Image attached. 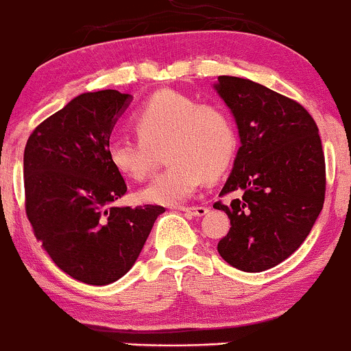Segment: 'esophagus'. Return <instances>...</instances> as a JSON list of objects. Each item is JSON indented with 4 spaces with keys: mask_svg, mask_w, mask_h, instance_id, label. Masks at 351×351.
I'll return each mask as SVG.
<instances>
[{
    "mask_svg": "<svg viewBox=\"0 0 351 351\" xmlns=\"http://www.w3.org/2000/svg\"><path fill=\"white\" fill-rule=\"evenodd\" d=\"M180 211L188 213V215H191V216H204V215H208L209 209L204 206H184V208H180Z\"/></svg>",
    "mask_w": 351,
    "mask_h": 351,
    "instance_id": "obj_1",
    "label": "esophagus"
}]
</instances>
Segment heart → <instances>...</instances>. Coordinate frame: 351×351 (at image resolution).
Here are the masks:
<instances>
[{"instance_id": "heart-1", "label": "heart", "mask_w": 351, "mask_h": 351, "mask_svg": "<svg viewBox=\"0 0 351 351\" xmlns=\"http://www.w3.org/2000/svg\"><path fill=\"white\" fill-rule=\"evenodd\" d=\"M138 136H117L107 147L108 162L127 178L142 181L165 143L170 167L138 193L145 203L176 206L191 198L203 180H215L231 163L236 135L221 107L175 90L156 92L134 117Z\"/></svg>"}]
</instances>
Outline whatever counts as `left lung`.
<instances>
[{
	"instance_id": "obj_1",
	"label": "left lung",
	"mask_w": 351,
	"mask_h": 351,
	"mask_svg": "<svg viewBox=\"0 0 351 351\" xmlns=\"http://www.w3.org/2000/svg\"><path fill=\"white\" fill-rule=\"evenodd\" d=\"M216 92L234 117L241 147L215 203L231 219L219 256L244 272H263L292 256L312 231L325 199V156L317 123L295 100L249 79L219 75Z\"/></svg>"
}]
</instances>
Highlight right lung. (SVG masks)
<instances>
[{
	"label": "right lung",
	"mask_w": 351,
	"mask_h": 351,
	"mask_svg": "<svg viewBox=\"0 0 351 351\" xmlns=\"http://www.w3.org/2000/svg\"><path fill=\"white\" fill-rule=\"evenodd\" d=\"M119 90L86 92L46 119L24 148L26 215L62 272L107 285L132 269L163 206H114L127 184L108 162L119 117L132 102Z\"/></svg>",
	"instance_id": "add662e5"
}]
</instances>
